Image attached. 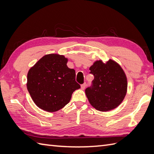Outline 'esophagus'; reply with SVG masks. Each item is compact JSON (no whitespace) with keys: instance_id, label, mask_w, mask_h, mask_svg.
<instances>
[{"instance_id":"esophagus-1","label":"esophagus","mask_w":154,"mask_h":154,"mask_svg":"<svg viewBox=\"0 0 154 154\" xmlns=\"http://www.w3.org/2000/svg\"><path fill=\"white\" fill-rule=\"evenodd\" d=\"M86 86H87V83H83V85H81V89H82L83 90V89H85V87H86Z\"/></svg>"}]
</instances>
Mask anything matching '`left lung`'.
Here are the masks:
<instances>
[{"instance_id": "left-lung-1", "label": "left lung", "mask_w": 154, "mask_h": 154, "mask_svg": "<svg viewBox=\"0 0 154 154\" xmlns=\"http://www.w3.org/2000/svg\"><path fill=\"white\" fill-rule=\"evenodd\" d=\"M89 70L94 75L92 85L85 89L90 104L103 112L115 109L122 102L127 91V79L122 67L112 60L106 63L99 60Z\"/></svg>"}]
</instances>
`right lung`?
<instances>
[{
    "instance_id": "1",
    "label": "right lung",
    "mask_w": 154,
    "mask_h": 154,
    "mask_svg": "<svg viewBox=\"0 0 154 154\" xmlns=\"http://www.w3.org/2000/svg\"><path fill=\"white\" fill-rule=\"evenodd\" d=\"M63 55L48 54L29 70L27 89L32 100L42 110L53 112L69 103L80 85L75 81V71L67 65Z\"/></svg>"
}]
</instances>
